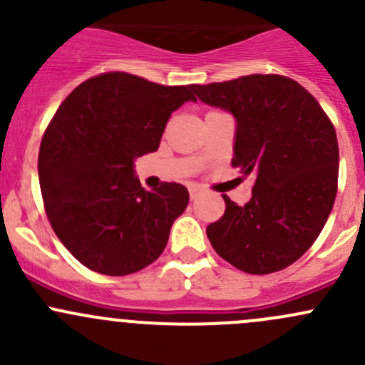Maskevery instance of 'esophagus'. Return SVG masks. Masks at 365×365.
Wrapping results in <instances>:
<instances>
[{
  "mask_svg": "<svg viewBox=\"0 0 365 365\" xmlns=\"http://www.w3.org/2000/svg\"><path fill=\"white\" fill-rule=\"evenodd\" d=\"M189 194H190V200H197V196H200V194H201V189H200V187L192 185L189 189Z\"/></svg>",
  "mask_w": 365,
  "mask_h": 365,
  "instance_id": "1",
  "label": "esophagus"
}]
</instances>
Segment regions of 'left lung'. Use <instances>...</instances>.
<instances>
[{"label": "left lung", "mask_w": 365, "mask_h": 365, "mask_svg": "<svg viewBox=\"0 0 365 365\" xmlns=\"http://www.w3.org/2000/svg\"><path fill=\"white\" fill-rule=\"evenodd\" d=\"M201 102L233 114V160L256 176L252 197L224 196L222 219L206 227L222 259L247 274L295 263L318 238L337 194L339 146L316 98L289 77L254 76L192 84Z\"/></svg>", "instance_id": "left-lung-1"}]
</instances>
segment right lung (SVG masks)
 <instances>
[{"mask_svg": "<svg viewBox=\"0 0 365 365\" xmlns=\"http://www.w3.org/2000/svg\"><path fill=\"white\" fill-rule=\"evenodd\" d=\"M192 86H160L125 72L91 77L60 106L43 134L38 178L54 233L77 261L104 275L148 267L185 212L189 190H145L134 160L157 152Z\"/></svg>", "mask_w": 365, "mask_h": 365, "instance_id": "add662e5", "label": "right lung"}]
</instances>
